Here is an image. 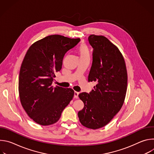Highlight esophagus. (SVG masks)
<instances>
[{
    "instance_id": "obj_1",
    "label": "esophagus",
    "mask_w": 154,
    "mask_h": 154,
    "mask_svg": "<svg viewBox=\"0 0 154 154\" xmlns=\"http://www.w3.org/2000/svg\"><path fill=\"white\" fill-rule=\"evenodd\" d=\"M79 92L74 91V97L76 98V99H78V97H79Z\"/></svg>"
}]
</instances>
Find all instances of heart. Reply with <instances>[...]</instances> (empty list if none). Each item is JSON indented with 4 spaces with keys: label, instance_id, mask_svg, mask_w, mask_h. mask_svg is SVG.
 Returning <instances> with one entry per match:
<instances>
[{
    "label": "heart",
    "instance_id": "heart-1",
    "mask_svg": "<svg viewBox=\"0 0 154 154\" xmlns=\"http://www.w3.org/2000/svg\"><path fill=\"white\" fill-rule=\"evenodd\" d=\"M79 54L80 58H90V49L86 45H82L79 49Z\"/></svg>",
    "mask_w": 154,
    "mask_h": 154
}]
</instances>
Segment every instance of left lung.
<instances>
[{
	"label": "left lung",
	"instance_id": "1",
	"mask_svg": "<svg viewBox=\"0 0 154 154\" xmlns=\"http://www.w3.org/2000/svg\"><path fill=\"white\" fill-rule=\"evenodd\" d=\"M88 41L93 49L88 82L96 85L89 94H79L84 107L78 116L83 126L97 129L110 122L121 109L127 91V73L122 54L106 37L91 35Z\"/></svg>",
	"mask_w": 154,
	"mask_h": 154
}]
</instances>
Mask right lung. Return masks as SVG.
Instances as JSON below:
<instances>
[{
    "instance_id": "1",
    "label": "right lung",
    "mask_w": 154,
    "mask_h": 154,
    "mask_svg": "<svg viewBox=\"0 0 154 154\" xmlns=\"http://www.w3.org/2000/svg\"><path fill=\"white\" fill-rule=\"evenodd\" d=\"M80 41L53 35L35 42L27 51L20 69L19 93L22 106L37 124L57 122L72 99V89L51 85L65 54Z\"/></svg>"
}]
</instances>
